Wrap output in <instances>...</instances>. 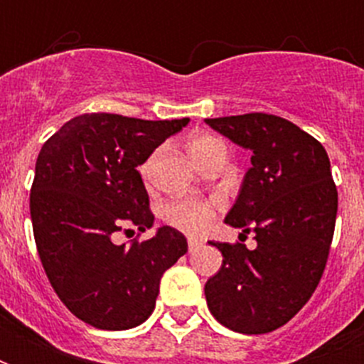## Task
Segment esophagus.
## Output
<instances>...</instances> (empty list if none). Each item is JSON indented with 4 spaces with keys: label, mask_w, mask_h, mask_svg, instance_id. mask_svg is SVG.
<instances>
[{
    "label": "esophagus",
    "mask_w": 364,
    "mask_h": 364,
    "mask_svg": "<svg viewBox=\"0 0 364 364\" xmlns=\"http://www.w3.org/2000/svg\"><path fill=\"white\" fill-rule=\"evenodd\" d=\"M202 247V242L196 238H188V253H193V251H196V249Z\"/></svg>",
    "instance_id": "34e87169"
}]
</instances>
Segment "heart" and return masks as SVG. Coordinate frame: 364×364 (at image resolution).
Returning a JSON list of instances; mask_svg holds the SVG:
<instances>
[{
    "instance_id": "obj_1",
    "label": "heart",
    "mask_w": 364,
    "mask_h": 364,
    "mask_svg": "<svg viewBox=\"0 0 364 364\" xmlns=\"http://www.w3.org/2000/svg\"><path fill=\"white\" fill-rule=\"evenodd\" d=\"M219 139L213 136H196L188 143V153L193 154L194 160H198L204 153H208L211 147L219 145ZM159 159V151H154L145 162L141 164L139 171L145 181H151L154 170V162ZM219 202L217 200L198 198V196H185V198H176L166 202L162 205V219L166 225L171 228H177L185 234H202L210 228L211 221L217 213Z\"/></svg>"
}]
</instances>
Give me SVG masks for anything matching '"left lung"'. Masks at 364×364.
Segmentation results:
<instances>
[{"mask_svg":"<svg viewBox=\"0 0 364 364\" xmlns=\"http://www.w3.org/2000/svg\"><path fill=\"white\" fill-rule=\"evenodd\" d=\"M251 151L238 198L225 223L255 232L257 247L213 243L223 264L205 282L217 321L242 334H264L293 319L321 279L333 242L338 191L316 137L266 113L205 119Z\"/></svg>","mask_w":364,"mask_h":364,"instance_id":"left-lung-1","label":"left lung"}]
</instances>
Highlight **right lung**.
<instances>
[{"mask_svg":"<svg viewBox=\"0 0 364 364\" xmlns=\"http://www.w3.org/2000/svg\"><path fill=\"white\" fill-rule=\"evenodd\" d=\"M187 124L87 113L39 151L30 193L37 253L58 299L81 321L104 331L141 325L162 274L187 253V238L171 227L145 242H113L124 227H153L137 166Z\"/></svg>","mask_w":364,"mask_h":364,"instance_id":"obj_1","label":"right lung"}]
</instances>
